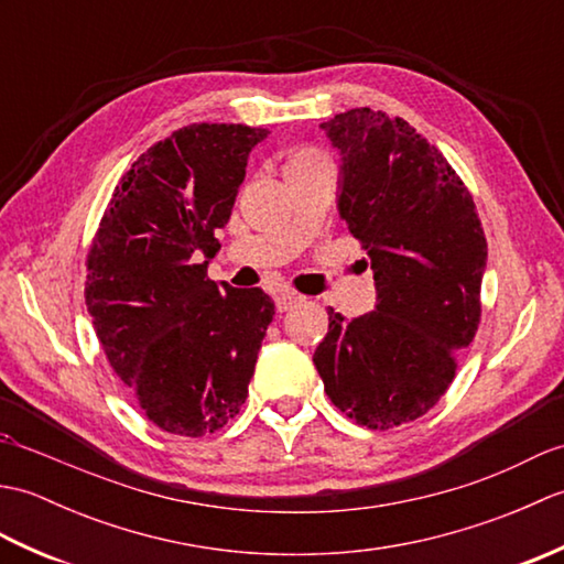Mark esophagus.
I'll use <instances>...</instances> for the list:
<instances>
[{
  "label": "esophagus",
  "instance_id": "esophagus-1",
  "mask_svg": "<svg viewBox=\"0 0 564 564\" xmlns=\"http://www.w3.org/2000/svg\"><path fill=\"white\" fill-rule=\"evenodd\" d=\"M297 303H301V295H295L291 291H281L279 295H275V310H279V313L293 310Z\"/></svg>",
  "mask_w": 564,
  "mask_h": 564
}]
</instances>
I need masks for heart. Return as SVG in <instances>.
<instances>
[{
	"instance_id": "obj_1",
	"label": "heart",
	"mask_w": 564,
	"mask_h": 564,
	"mask_svg": "<svg viewBox=\"0 0 564 564\" xmlns=\"http://www.w3.org/2000/svg\"><path fill=\"white\" fill-rule=\"evenodd\" d=\"M310 164H325V160H322L313 150H303V152H295L289 162V166H310Z\"/></svg>"
}]
</instances>
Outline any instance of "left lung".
<instances>
[{
  "label": "left lung",
  "instance_id": "1",
  "mask_svg": "<svg viewBox=\"0 0 564 564\" xmlns=\"http://www.w3.org/2000/svg\"><path fill=\"white\" fill-rule=\"evenodd\" d=\"M319 128L341 152L337 208L368 251L376 310L329 307L313 361L337 410L386 431L448 390L480 325L487 239L460 176L402 118L351 109Z\"/></svg>",
  "mask_w": 564,
  "mask_h": 564
}]
</instances>
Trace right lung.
Here are the masks:
<instances>
[{
    "mask_svg": "<svg viewBox=\"0 0 564 564\" xmlns=\"http://www.w3.org/2000/svg\"><path fill=\"white\" fill-rule=\"evenodd\" d=\"M269 135L191 123L123 174L87 257V310L116 376L152 424L198 438L247 400L273 301L208 279L247 158Z\"/></svg>",
    "mask_w": 564,
    "mask_h": 564,
    "instance_id": "right-lung-1",
    "label": "right lung"
}]
</instances>
